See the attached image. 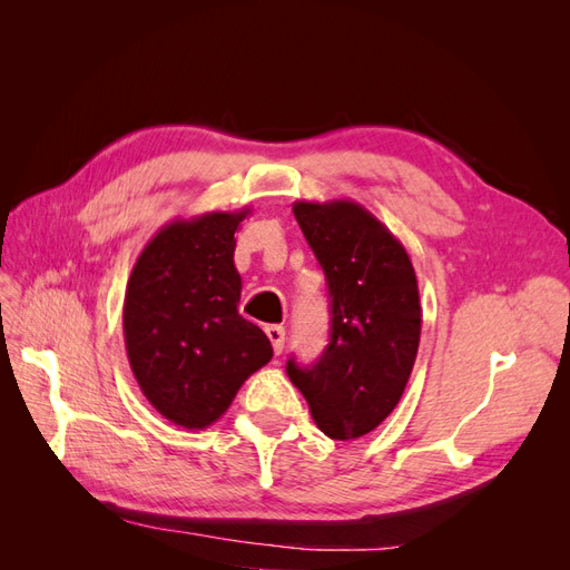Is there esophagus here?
<instances>
[{"label":"esophagus","mask_w":570,"mask_h":570,"mask_svg":"<svg viewBox=\"0 0 570 570\" xmlns=\"http://www.w3.org/2000/svg\"><path fill=\"white\" fill-rule=\"evenodd\" d=\"M266 335L273 344V352L281 354L285 347V327L283 325H266Z\"/></svg>","instance_id":"esophagus-1"}]
</instances>
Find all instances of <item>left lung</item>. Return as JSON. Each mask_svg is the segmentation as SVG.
Here are the masks:
<instances>
[{
	"mask_svg": "<svg viewBox=\"0 0 570 570\" xmlns=\"http://www.w3.org/2000/svg\"><path fill=\"white\" fill-rule=\"evenodd\" d=\"M292 212L331 292V344L287 375L321 433L356 440L400 404L421 342L419 281L404 245L352 199L295 202Z\"/></svg>",
	"mask_w": 570,
	"mask_h": 570,
	"instance_id": "8db88e82",
	"label": "left lung"
}]
</instances>
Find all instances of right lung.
I'll return each instance as SVG.
<instances>
[{"instance_id":"1","label":"right lung","mask_w":570,"mask_h":570,"mask_svg":"<svg viewBox=\"0 0 570 570\" xmlns=\"http://www.w3.org/2000/svg\"><path fill=\"white\" fill-rule=\"evenodd\" d=\"M249 209L174 218L137 256L124 299L126 352L161 416L187 430L216 423L273 347L239 316L235 233Z\"/></svg>"}]
</instances>
